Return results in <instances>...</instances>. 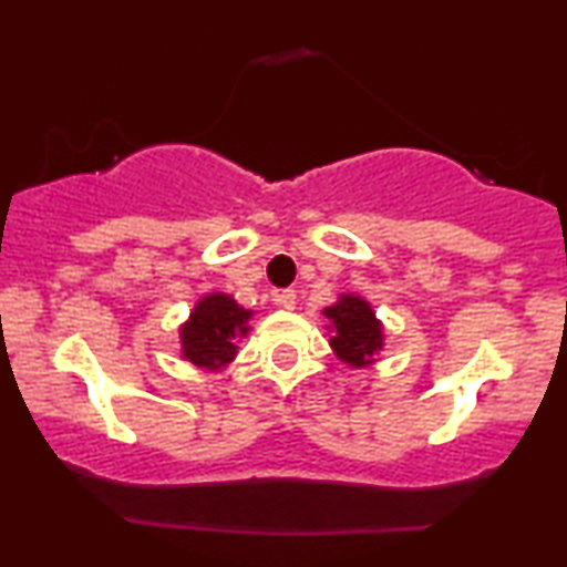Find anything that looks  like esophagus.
Here are the masks:
<instances>
[{
  "mask_svg": "<svg viewBox=\"0 0 567 567\" xmlns=\"http://www.w3.org/2000/svg\"><path fill=\"white\" fill-rule=\"evenodd\" d=\"M274 301L281 309H293V307H297V293H293V291H278Z\"/></svg>",
  "mask_w": 567,
  "mask_h": 567,
  "instance_id": "obj_1",
  "label": "esophagus"
}]
</instances>
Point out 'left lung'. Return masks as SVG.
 <instances>
[{"label":"left lung","mask_w":567,"mask_h":567,"mask_svg":"<svg viewBox=\"0 0 567 567\" xmlns=\"http://www.w3.org/2000/svg\"><path fill=\"white\" fill-rule=\"evenodd\" d=\"M328 330L332 332L330 348L351 369L374 367L384 351V322L374 307L361 293L343 291L330 307L322 309Z\"/></svg>","instance_id":"1"}]
</instances>
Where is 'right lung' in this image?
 Segmentation results:
<instances>
[{
	"instance_id": "right-lung-1",
	"label": "right lung",
	"mask_w": 567,
	"mask_h": 567,
	"mask_svg": "<svg viewBox=\"0 0 567 567\" xmlns=\"http://www.w3.org/2000/svg\"><path fill=\"white\" fill-rule=\"evenodd\" d=\"M252 315V309H245L231 293H204L193 305L188 320L177 328L181 359L200 371H224L237 359L239 340L250 336Z\"/></svg>"
}]
</instances>
